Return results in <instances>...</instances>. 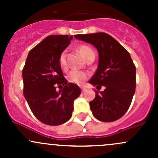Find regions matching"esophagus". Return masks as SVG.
I'll list each match as a JSON object with an SVG mask.
<instances>
[{"label": "esophagus", "mask_w": 158, "mask_h": 158, "mask_svg": "<svg viewBox=\"0 0 158 158\" xmlns=\"http://www.w3.org/2000/svg\"><path fill=\"white\" fill-rule=\"evenodd\" d=\"M81 89H82V92H84V91L85 90V87L82 86V87H81Z\"/></svg>", "instance_id": "esophagus-1"}]
</instances>
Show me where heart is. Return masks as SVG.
<instances>
[{
	"instance_id": "obj_1",
	"label": "heart",
	"mask_w": 158,
	"mask_h": 158,
	"mask_svg": "<svg viewBox=\"0 0 158 158\" xmlns=\"http://www.w3.org/2000/svg\"><path fill=\"white\" fill-rule=\"evenodd\" d=\"M78 50L80 52L81 55L83 56L85 60L91 56L92 55H95L93 49L87 46H79L78 47ZM59 65L60 68L65 71L67 69V63H66V51L64 50L60 53L59 56ZM89 74L87 73L82 71H78V70H73L68 75V79L70 82L78 84V85H82L87 79H88Z\"/></svg>"
}]
</instances>
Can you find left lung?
I'll use <instances>...</instances> for the list:
<instances>
[{
    "mask_svg": "<svg viewBox=\"0 0 158 158\" xmlns=\"http://www.w3.org/2000/svg\"><path fill=\"white\" fill-rule=\"evenodd\" d=\"M75 38L92 44L98 52L96 72L89 83L104 91H95L89 102L94 117L104 122L122 118L130 107L136 86V68L130 53L106 33L75 35Z\"/></svg>",
    "mask_w": 158,
    "mask_h": 158,
    "instance_id": "1",
    "label": "left lung"
}]
</instances>
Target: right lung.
Segmentation results:
<instances>
[{
  "instance_id": "right-lung-1",
  "label": "right lung",
  "mask_w": 158,
  "mask_h": 158,
  "mask_svg": "<svg viewBox=\"0 0 158 158\" xmlns=\"http://www.w3.org/2000/svg\"><path fill=\"white\" fill-rule=\"evenodd\" d=\"M73 36L50 35L28 53L23 69V95L35 117L48 125L69 120L73 102L81 94L79 85L68 82L59 65L60 53ZM61 89L55 90L56 86Z\"/></svg>"
}]
</instances>
